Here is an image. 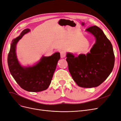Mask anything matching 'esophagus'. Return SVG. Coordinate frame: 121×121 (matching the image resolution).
<instances>
[{
    "instance_id": "34e87169",
    "label": "esophagus",
    "mask_w": 121,
    "mask_h": 121,
    "mask_svg": "<svg viewBox=\"0 0 121 121\" xmlns=\"http://www.w3.org/2000/svg\"><path fill=\"white\" fill-rule=\"evenodd\" d=\"M60 57L61 58H64L65 56V52H64V51H61V52H60Z\"/></svg>"
}]
</instances>
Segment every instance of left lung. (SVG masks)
Returning a JSON list of instances; mask_svg holds the SVG:
<instances>
[{
	"label": "left lung",
	"instance_id": "1",
	"mask_svg": "<svg viewBox=\"0 0 121 121\" xmlns=\"http://www.w3.org/2000/svg\"><path fill=\"white\" fill-rule=\"evenodd\" d=\"M96 42L90 52L75 56L68 52L66 60L69 70L77 85L83 88L97 87L110 75L115 64V56L110 41L96 26L87 29Z\"/></svg>",
	"mask_w": 121,
	"mask_h": 121
}]
</instances>
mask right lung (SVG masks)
Wrapping results in <instances>:
<instances>
[{"instance_id": "obj_1", "label": "right lung", "mask_w": 121, "mask_h": 121, "mask_svg": "<svg viewBox=\"0 0 121 121\" xmlns=\"http://www.w3.org/2000/svg\"><path fill=\"white\" fill-rule=\"evenodd\" d=\"M30 31L29 29H25L12 41L8 54V66L11 75L22 88L29 92H40L47 89L50 84L60 59V53L56 52L50 56H43L32 66H22L17 56L16 45L23 36Z\"/></svg>"}]
</instances>
